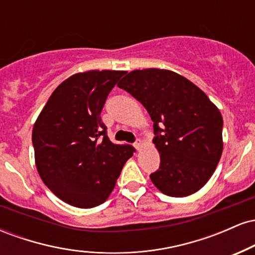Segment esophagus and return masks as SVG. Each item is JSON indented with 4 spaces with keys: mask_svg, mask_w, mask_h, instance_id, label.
<instances>
[{
    "mask_svg": "<svg viewBox=\"0 0 255 255\" xmlns=\"http://www.w3.org/2000/svg\"><path fill=\"white\" fill-rule=\"evenodd\" d=\"M134 146H135L136 150L139 151L140 148H141V146H142V140L141 139H137L136 141H135V144H134Z\"/></svg>",
    "mask_w": 255,
    "mask_h": 255,
    "instance_id": "esophagus-1",
    "label": "esophagus"
}]
</instances>
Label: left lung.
I'll return each instance as SVG.
<instances>
[{"label": "left lung", "instance_id": "left-lung-1", "mask_svg": "<svg viewBox=\"0 0 255 255\" xmlns=\"http://www.w3.org/2000/svg\"><path fill=\"white\" fill-rule=\"evenodd\" d=\"M118 86L144 105L153 121L160 165L150 175L152 183L175 198L203 188L223 152L218 108L197 85L168 69H135Z\"/></svg>", "mask_w": 255, "mask_h": 255}]
</instances>
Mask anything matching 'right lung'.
Masks as SVG:
<instances>
[{"instance_id":"1","label":"right lung","mask_w":255,"mask_h":255,"mask_svg":"<svg viewBox=\"0 0 255 255\" xmlns=\"http://www.w3.org/2000/svg\"><path fill=\"white\" fill-rule=\"evenodd\" d=\"M125 71L77 73L61 83L44 105L32 130L34 160L45 186L64 203L91 209L115 188L130 145L107 135L101 113Z\"/></svg>"}]
</instances>
